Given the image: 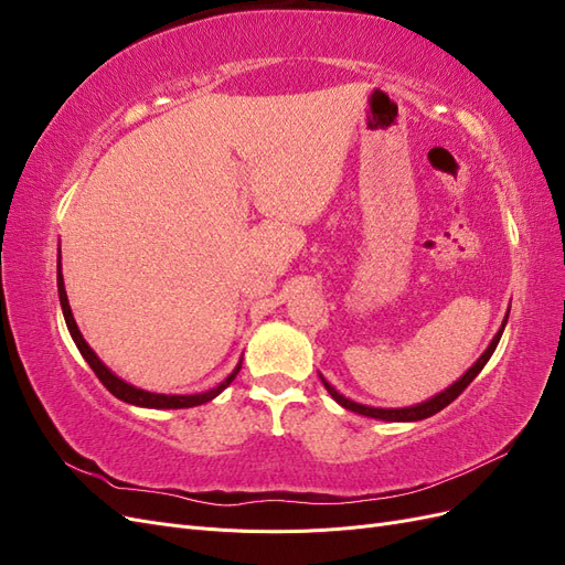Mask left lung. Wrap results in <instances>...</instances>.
Here are the masks:
<instances>
[{"label": "left lung", "instance_id": "8db88e82", "mask_svg": "<svg viewBox=\"0 0 565 565\" xmlns=\"http://www.w3.org/2000/svg\"><path fill=\"white\" fill-rule=\"evenodd\" d=\"M507 320H509V313L504 316L502 328L498 330V334L492 337V341L488 344V349L481 353V358H478V361H476L465 374H461V377H459L452 386H448L446 391L436 393L434 398L424 401V403H417V405H409V407H370V405L355 403V401H351V398H347V396H341V393H339L328 380H324L322 374H320V382L324 384V388H328L330 396H332L341 407L351 409V413H358V415H363V417H372V419H382V422H419V419H426V417H431V415L440 413L443 407H448V405L459 396V393L465 391V388L478 377V372H481V370L486 367V363L490 361V355L494 353V349H498Z\"/></svg>", "mask_w": 565, "mask_h": 565}]
</instances>
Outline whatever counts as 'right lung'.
Instances as JSON below:
<instances>
[{
    "mask_svg": "<svg viewBox=\"0 0 565 565\" xmlns=\"http://www.w3.org/2000/svg\"><path fill=\"white\" fill-rule=\"evenodd\" d=\"M56 280H58V299H61V309H63V318H65V324H67V332H71L73 341L77 344L79 353L84 361L89 363V367L96 372V377L100 380V384H104L115 398L125 401L129 405H139V407H156V409H181V407H195V405H202V403H210L212 398H216L221 391H224L235 377L237 372H241L243 367V358L241 363L235 365V370L228 374V377L221 382L218 386L210 388V391H202V393H185V396H167V393H152V391H143V388H136L131 384H127L125 380H119L117 374L113 370H108L104 365V361L94 353V349L84 341L77 322L73 318V311H71V301H67V295H65V285H63V270H61V252H58V266H56Z\"/></svg>",
    "mask_w": 565,
    "mask_h": 565,
    "instance_id": "1",
    "label": "right lung"
}]
</instances>
